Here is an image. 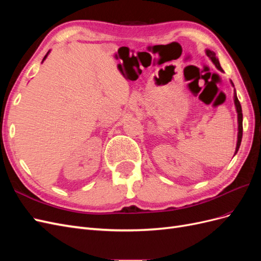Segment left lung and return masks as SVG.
<instances>
[{"label":"left lung","instance_id":"left-lung-1","mask_svg":"<svg viewBox=\"0 0 261 261\" xmlns=\"http://www.w3.org/2000/svg\"><path fill=\"white\" fill-rule=\"evenodd\" d=\"M208 57L211 59V61L213 62V64H215L217 66L218 69L222 70V68H221V65L219 63V60L216 58V53L213 51H210V50H207L206 51ZM232 83V82H231ZM233 85V83H232ZM234 86V85H233ZM234 102H235V107H236V111H238V121H239V135H238V145H236V150H235V153L239 151L240 149V146H241V141H242V137H243V113H242V107H241V103L240 101L238 99V96H236V91L234 92Z\"/></svg>","mask_w":261,"mask_h":261}]
</instances>
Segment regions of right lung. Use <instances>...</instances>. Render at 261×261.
<instances>
[{
    "instance_id": "right-lung-1",
    "label": "right lung",
    "mask_w": 261,
    "mask_h": 261,
    "mask_svg": "<svg viewBox=\"0 0 261 261\" xmlns=\"http://www.w3.org/2000/svg\"><path fill=\"white\" fill-rule=\"evenodd\" d=\"M48 53H49V52H48ZM48 53H46V55H48ZM46 55H45V57H44V58H43V61H44V60H45V58H46ZM43 61H42V62H43Z\"/></svg>"
}]
</instances>
